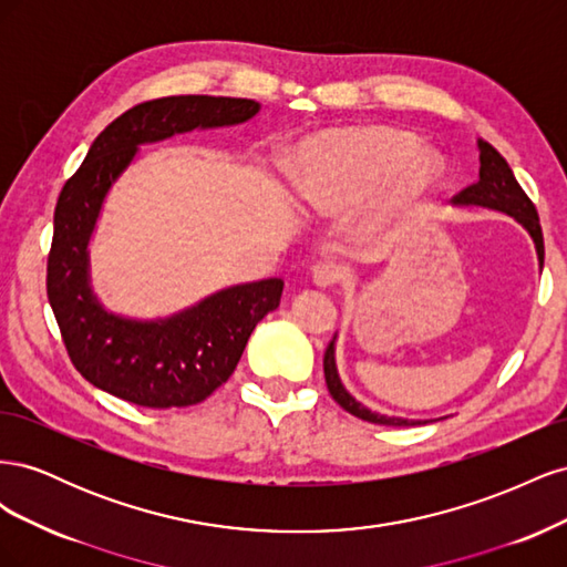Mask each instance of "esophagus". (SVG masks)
I'll return each instance as SVG.
<instances>
[{
    "label": "esophagus",
    "mask_w": 567,
    "mask_h": 567,
    "mask_svg": "<svg viewBox=\"0 0 567 567\" xmlns=\"http://www.w3.org/2000/svg\"><path fill=\"white\" fill-rule=\"evenodd\" d=\"M340 279V269L333 262H317L312 267V281L319 288H329Z\"/></svg>",
    "instance_id": "34e87169"
}]
</instances>
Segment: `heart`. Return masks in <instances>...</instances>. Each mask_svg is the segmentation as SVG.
I'll list each match as a JSON object with an SVG mask.
<instances>
[{"mask_svg":"<svg viewBox=\"0 0 567 567\" xmlns=\"http://www.w3.org/2000/svg\"><path fill=\"white\" fill-rule=\"evenodd\" d=\"M290 175L307 210L338 217L383 188L394 208H419L440 192L444 163L406 130L346 125L305 136Z\"/></svg>","mask_w":567,"mask_h":567,"instance_id":"heart-1","label":"heart"}]
</instances>
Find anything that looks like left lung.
<instances>
[{"instance_id":"1","label":"left lung","mask_w":567,"mask_h":567,"mask_svg":"<svg viewBox=\"0 0 567 567\" xmlns=\"http://www.w3.org/2000/svg\"><path fill=\"white\" fill-rule=\"evenodd\" d=\"M477 151H480V179L471 184L468 188H463L458 196H454L456 208H487L504 213L513 217L518 225L529 234L532 241H535L537 250V260L539 269L544 267V236L539 227V215L535 210V205L525 196L520 184L516 182V175L504 161V156L496 151L492 144L485 140H477ZM336 338L329 342L323 354V375H326V385H329L331 398L350 411L352 416L369 421V423H379V425H419L427 421H416V419H402V416H385L379 414V411H371L362 402H357L352 394L342 385L340 375H338V364H336Z\"/></svg>"}]
</instances>
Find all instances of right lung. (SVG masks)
I'll return each mask as SVG.
<instances>
[{
	"label": "right lung",
	"mask_w": 567,
	"mask_h": 567,
	"mask_svg": "<svg viewBox=\"0 0 567 567\" xmlns=\"http://www.w3.org/2000/svg\"><path fill=\"white\" fill-rule=\"evenodd\" d=\"M257 113L252 99L146 101L115 117L65 182L54 213L47 296L71 362L99 390L148 409L198 404L227 383L257 321L279 307L284 281L262 279L221 288L169 317L136 319L106 310L90 274V244L106 196L140 146L244 125Z\"/></svg>",
	"instance_id": "1"
}]
</instances>
